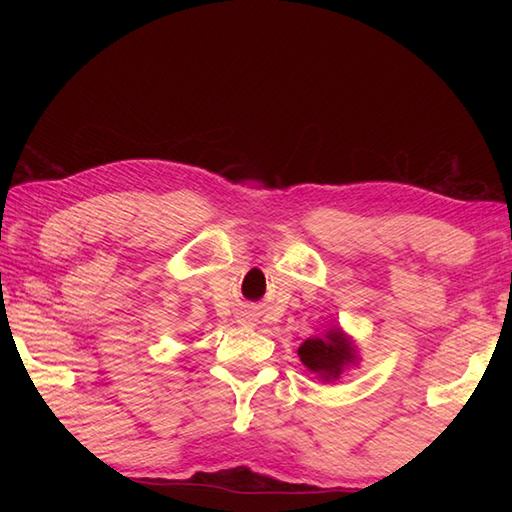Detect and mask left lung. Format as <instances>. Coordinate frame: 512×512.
Segmentation results:
<instances>
[{
  "label": "left lung",
  "mask_w": 512,
  "mask_h": 512,
  "mask_svg": "<svg viewBox=\"0 0 512 512\" xmlns=\"http://www.w3.org/2000/svg\"><path fill=\"white\" fill-rule=\"evenodd\" d=\"M297 354L310 372L319 374L325 380L336 378L347 363L354 361V350L341 334V330H332L325 339L317 336V339L303 341Z\"/></svg>",
  "instance_id": "left-lung-1"
}]
</instances>
